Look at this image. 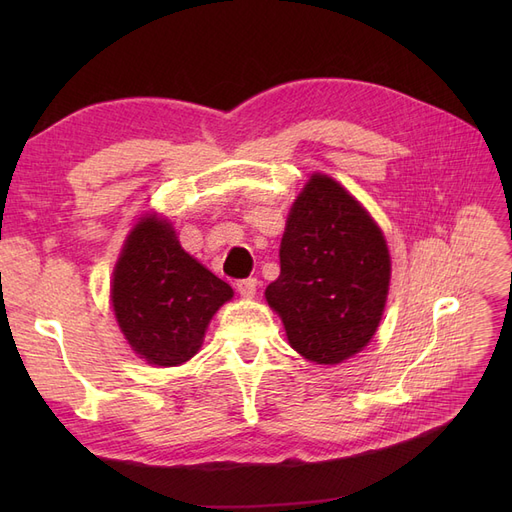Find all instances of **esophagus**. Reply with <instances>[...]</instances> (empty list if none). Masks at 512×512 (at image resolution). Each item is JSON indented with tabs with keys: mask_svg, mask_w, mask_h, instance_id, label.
I'll return each mask as SVG.
<instances>
[{
	"mask_svg": "<svg viewBox=\"0 0 512 512\" xmlns=\"http://www.w3.org/2000/svg\"><path fill=\"white\" fill-rule=\"evenodd\" d=\"M256 288H258V282L254 280V277H250V280L237 282V290H239V294H241L243 299H254Z\"/></svg>",
	"mask_w": 512,
	"mask_h": 512,
	"instance_id": "1",
	"label": "esophagus"
}]
</instances>
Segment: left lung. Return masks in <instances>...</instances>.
Masks as SVG:
<instances>
[{"label":"left lung","instance_id":"left-lung-1","mask_svg":"<svg viewBox=\"0 0 512 512\" xmlns=\"http://www.w3.org/2000/svg\"><path fill=\"white\" fill-rule=\"evenodd\" d=\"M280 267L265 297L294 350L337 365L369 344L389 294V247L367 209L329 175L314 173L292 203Z\"/></svg>","mask_w":512,"mask_h":512}]
</instances>
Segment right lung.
<instances>
[{"mask_svg":"<svg viewBox=\"0 0 512 512\" xmlns=\"http://www.w3.org/2000/svg\"><path fill=\"white\" fill-rule=\"evenodd\" d=\"M232 288L179 245L156 213L141 218L113 271L111 303L130 348L156 367H175L203 346L213 314Z\"/></svg>","mask_w":512,"mask_h":512,"instance_id":"add662e5","label":"right lung"}]
</instances>
